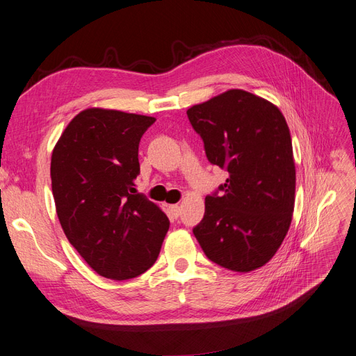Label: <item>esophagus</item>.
Instances as JSON below:
<instances>
[{
	"instance_id": "1",
	"label": "esophagus",
	"mask_w": 356,
	"mask_h": 356,
	"mask_svg": "<svg viewBox=\"0 0 356 356\" xmlns=\"http://www.w3.org/2000/svg\"><path fill=\"white\" fill-rule=\"evenodd\" d=\"M168 209H169V211H170V213H172V216H175V218H178V216H179V211H181L179 204H169V206H168Z\"/></svg>"
}]
</instances>
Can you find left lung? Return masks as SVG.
I'll use <instances>...</instances> for the list:
<instances>
[{
  "label": "left lung",
  "mask_w": 356,
  "mask_h": 356,
  "mask_svg": "<svg viewBox=\"0 0 356 356\" xmlns=\"http://www.w3.org/2000/svg\"><path fill=\"white\" fill-rule=\"evenodd\" d=\"M207 159L227 170L222 195L206 197L193 232L207 259L248 273L280 248L295 206V161L280 109L243 89L226 90L187 111Z\"/></svg>",
  "instance_id": "1"
}]
</instances>
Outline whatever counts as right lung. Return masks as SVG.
Here are the masks:
<instances>
[{
    "label": "right lung",
    "mask_w": 356,
    "mask_h": 356,
    "mask_svg": "<svg viewBox=\"0 0 356 356\" xmlns=\"http://www.w3.org/2000/svg\"><path fill=\"white\" fill-rule=\"evenodd\" d=\"M156 121L117 109L88 108L68 122L51 156L56 216L97 275L127 280L158 260L168 216L136 193L138 143Z\"/></svg>",
    "instance_id": "add662e5"
}]
</instances>
